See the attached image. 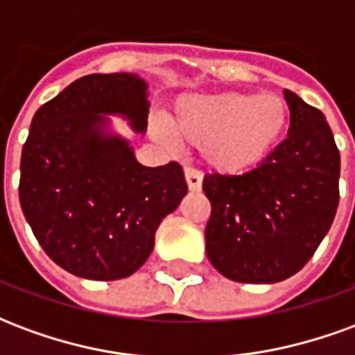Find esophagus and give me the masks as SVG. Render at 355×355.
Masks as SVG:
<instances>
[{"instance_id":"esophagus-1","label":"esophagus","mask_w":355,"mask_h":355,"mask_svg":"<svg viewBox=\"0 0 355 355\" xmlns=\"http://www.w3.org/2000/svg\"><path fill=\"white\" fill-rule=\"evenodd\" d=\"M184 177H186V184H188V190H190V192H200L201 190V173L200 171L188 167V169L184 171Z\"/></svg>"}]
</instances>
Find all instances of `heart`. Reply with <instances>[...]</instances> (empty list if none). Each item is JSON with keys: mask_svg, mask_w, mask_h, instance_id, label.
Segmentation results:
<instances>
[{"mask_svg": "<svg viewBox=\"0 0 355 355\" xmlns=\"http://www.w3.org/2000/svg\"><path fill=\"white\" fill-rule=\"evenodd\" d=\"M289 121V106L277 94L226 91L178 98L167 127L180 144L200 146L213 171L245 175L274 155Z\"/></svg>", "mask_w": 355, "mask_h": 355, "instance_id": "obj_1", "label": "heart"}]
</instances>
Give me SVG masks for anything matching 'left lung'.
Here are the masks:
<instances>
[{"label": "left lung", "instance_id": "obj_1", "mask_svg": "<svg viewBox=\"0 0 355 355\" xmlns=\"http://www.w3.org/2000/svg\"><path fill=\"white\" fill-rule=\"evenodd\" d=\"M287 139L261 167L239 177L205 175L211 201L205 251L232 282L277 283L312 259L338 207L340 154L320 110L283 91Z\"/></svg>", "mask_w": 355, "mask_h": 355}]
</instances>
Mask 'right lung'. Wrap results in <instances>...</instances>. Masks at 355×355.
<instances>
[{
  "instance_id": "1",
  "label": "right lung",
  "mask_w": 355,
  "mask_h": 355,
  "mask_svg": "<svg viewBox=\"0 0 355 355\" xmlns=\"http://www.w3.org/2000/svg\"><path fill=\"white\" fill-rule=\"evenodd\" d=\"M148 85L137 73H91L35 112L19 198L35 239L66 272L114 282L135 274L155 230L188 192L177 162L146 167L108 116L146 131Z\"/></svg>"
}]
</instances>
